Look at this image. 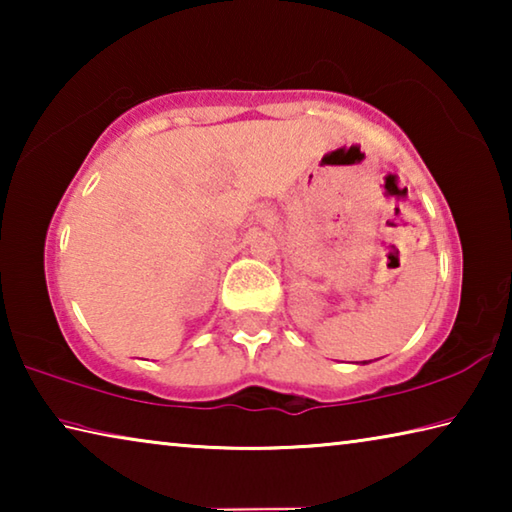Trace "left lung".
<instances>
[{
	"label": "left lung",
	"mask_w": 512,
	"mask_h": 512,
	"mask_svg": "<svg viewBox=\"0 0 512 512\" xmlns=\"http://www.w3.org/2000/svg\"><path fill=\"white\" fill-rule=\"evenodd\" d=\"M363 363H366V361H363Z\"/></svg>",
	"instance_id": "left-lung-1"
}]
</instances>
